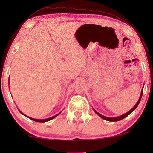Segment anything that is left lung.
<instances>
[{
  "mask_svg": "<svg viewBox=\"0 0 153 153\" xmlns=\"http://www.w3.org/2000/svg\"><path fill=\"white\" fill-rule=\"evenodd\" d=\"M143 88H142V90H141V95H140V97H139V100H138L137 103L135 104V106H134V107H133L132 108H131V110H129L128 112L126 113V114H125L122 115V116H120L116 117V118H108V117H106V116H102V115H101V114H99V113H98V112L96 111H95V109H94V111H95V112L96 113V114H97L98 115V116L101 117L102 118H103L104 120H108V121H112V122H116V121H119V120H123V118H125V117H127V116H129V115L130 114L131 112L134 111V110L136 109V108H137V106H138V105H139V102H140V101H141V100L142 95H143Z\"/></svg>",
  "mask_w": 153,
  "mask_h": 153,
  "instance_id": "1",
  "label": "left lung"
}]
</instances>
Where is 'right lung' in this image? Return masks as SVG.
Instances as JSON below:
<instances>
[{
	"label": "right lung",
	"instance_id": "right-lung-1",
	"mask_svg": "<svg viewBox=\"0 0 153 153\" xmlns=\"http://www.w3.org/2000/svg\"><path fill=\"white\" fill-rule=\"evenodd\" d=\"M22 113V112H21ZM23 115H24V114H22ZM60 114V113L58 114H57V115H56V116H53V117H51V118H47V119H35V118H30V117H28L30 119H31V120H34V121H36V122H39V123H45V122H47V121H49V120H52V119L53 118H55V117H56L57 116H58V115ZM25 116H26V115H25Z\"/></svg>",
	"mask_w": 153,
	"mask_h": 153
}]
</instances>
